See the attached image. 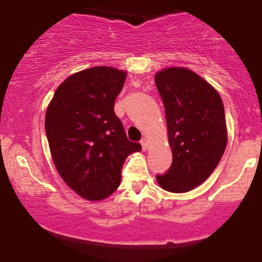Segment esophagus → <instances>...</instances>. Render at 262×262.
<instances>
[{
    "label": "esophagus",
    "instance_id": "34e87169",
    "mask_svg": "<svg viewBox=\"0 0 262 262\" xmlns=\"http://www.w3.org/2000/svg\"><path fill=\"white\" fill-rule=\"evenodd\" d=\"M140 144H141V148H143L144 151H145V150L149 148V140L146 139V138H144V139H141Z\"/></svg>",
    "mask_w": 262,
    "mask_h": 262
}]
</instances>
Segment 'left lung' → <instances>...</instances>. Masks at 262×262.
I'll use <instances>...</instances> for the list:
<instances>
[{
	"instance_id": "left-lung-1",
	"label": "left lung",
	"mask_w": 262,
	"mask_h": 262,
	"mask_svg": "<svg viewBox=\"0 0 262 262\" xmlns=\"http://www.w3.org/2000/svg\"><path fill=\"white\" fill-rule=\"evenodd\" d=\"M164 102L172 165L156 175L161 188L183 193L208 179L221 161L228 134L224 106L217 90L186 68L155 75Z\"/></svg>"
}]
</instances>
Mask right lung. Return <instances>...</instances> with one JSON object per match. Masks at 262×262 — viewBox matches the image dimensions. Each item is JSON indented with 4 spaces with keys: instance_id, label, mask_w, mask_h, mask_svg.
<instances>
[{
    "instance_id": "obj_1",
    "label": "right lung",
    "mask_w": 262,
    "mask_h": 262,
    "mask_svg": "<svg viewBox=\"0 0 262 262\" xmlns=\"http://www.w3.org/2000/svg\"><path fill=\"white\" fill-rule=\"evenodd\" d=\"M127 73L95 66L60 83L45 113V133L59 175L87 201H101L118 188L129 141L113 108Z\"/></svg>"
}]
</instances>
